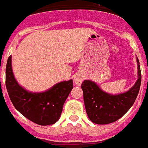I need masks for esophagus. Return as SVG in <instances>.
<instances>
[{"instance_id":"34e87169","label":"esophagus","mask_w":148,"mask_h":148,"mask_svg":"<svg viewBox=\"0 0 148 148\" xmlns=\"http://www.w3.org/2000/svg\"><path fill=\"white\" fill-rule=\"evenodd\" d=\"M74 82H75V84L77 85H80L81 84L82 81H83V77L79 74H76V75L74 76Z\"/></svg>"}]
</instances>
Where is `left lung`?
Segmentation results:
<instances>
[{"label":"left lung","mask_w":148,"mask_h":148,"mask_svg":"<svg viewBox=\"0 0 148 148\" xmlns=\"http://www.w3.org/2000/svg\"><path fill=\"white\" fill-rule=\"evenodd\" d=\"M137 65V81L125 93L112 95L104 92L90 80H84L82 83L85 108L92 122L99 125L114 122L131 108L137 97L141 84L140 66L138 59Z\"/></svg>","instance_id":"1"}]
</instances>
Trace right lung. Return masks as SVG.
<instances>
[{
  "mask_svg": "<svg viewBox=\"0 0 148 148\" xmlns=\"http://www.w3.org/2000/svg\"><path fill=\"white\" fill-rule=\"evenodd\" d=\"M5 84L15 108L31 121L39 125H49L60 118L64 103L73 88V79L54 85L42 93H31L21 86L14 77L12 57L8 59Z\"/></svg>",
  "mask_w": 148,
  "mask_h": 148,
  "instance_id": "right-lung-1",
  "label": "right lung"
}]
</instances>
